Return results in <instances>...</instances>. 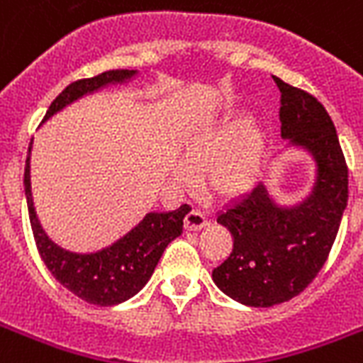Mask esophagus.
Returning <instances> with one entry per match:
<instances>
[{"instance_id": "34e87169", "label": "esophagus", "mask_w": 363, "mask_h": 363, "mask_svg": "<svg viewBox=\"0 0 363 363\" xmlns=\"http://www.w3.org/2000/svg\"><path fill=\"white\" fill-rule=\"evenodd\" d=\"M205 226H207V218H205V215L201 211L192 209L186 216H184V228L190 230V232H198V230H201V228Z\"/></svg>"}]
</instances>
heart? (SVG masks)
Instances as JSON below:
<instances>
[{
    "instance_id": "b5f03b06",
    "label": "heart",
    "mask_w": 363,
    "mask_h": 363,
    "mask_svg": "<svg viewBox=\"0 0 363 363\" xmlns=\"http://www.w3.org/2000/svg\"><path fill=\"white\" fill-rule=\"evenodd\" d=\"M242 118H228L215 130L194 139L184 152V164L173 171L177 184L188 186L196 173L207 170V186L218 196H238L258 181L264 165V133Z\"/></svg>"
}]
</instances>
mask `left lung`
<instances>
[{
	"label": "left lung",
	"mask_w": 363,
	"mask_h": 363,
	"mask_svg": "<svg viewBox=\"0 0 363 363\" xmlns=\"http://www.w3.org/2000/svg\"><path fill=\"white\" fill-rule=\"evenodd\" d=\"M281 90V135L305 148L316 164L309 198L282 207L259 182L220 211L233 248L213 269L222 292L242 305L273 307L296 298L326 264L349 199V169L324 105L301 88L273 77Z\"/></svg>",
	"instance_id": "8db88e82"
}]
</instances>
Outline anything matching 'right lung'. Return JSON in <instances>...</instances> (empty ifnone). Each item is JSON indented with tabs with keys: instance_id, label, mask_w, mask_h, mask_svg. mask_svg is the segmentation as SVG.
Returning a JSON list of instances; mask_svg holds the SVG:
<instances>
[{
	"instance_id": "right-lung-1",
	"label": "right lung",
	"mask_w": 363,
	"mask_h": 363,
	"mask_svg": "<svg viewBox=\"0 0 363 363\" xmlns=\"http://www.w3.org/2000/svg\"><path fill=\"white\" fill-rule=\"evenodd\" d=\"M135 73L137 71L130 69H113L92 79L71 82L50 104L45 121L82 96L96 92L107 84L130 81ZM24 192L33 239L48 271L77 298L99 307L122 303L147 284L165 247L182 233V220L190 211L188 205H181L179 209L169 213H148L131 232L113 242L111 247L98 252L81 254L58 247L43 230L31 198L30 156L26 160Z\"/></svg>"
}]
</instances>
